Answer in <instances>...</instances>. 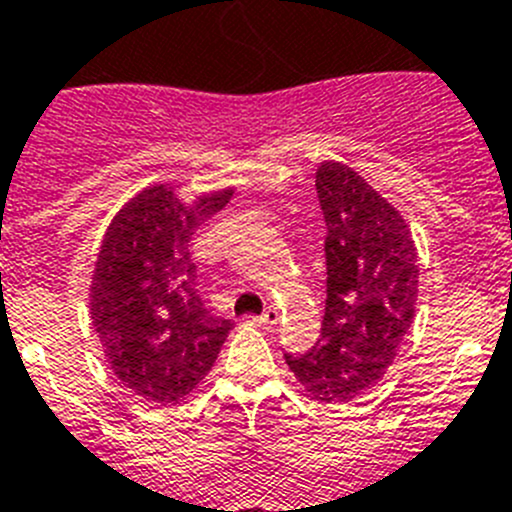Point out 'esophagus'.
<instances>
[{"label": "esophagus", "mask_w": 512, "mask_h": 512, "mask_svg": "<svg viewBox=\"0 0 512 512\" xmlns=\"http://www.w3.org/2000/svg\"><path fill=\"white\" fill-rule=\"evenodd\" d=\"M277 320H279L277 310H274V307H269V310L261 312L259 318H256V323L264 325V328H274V325H277Z\"/></svg>", "instance_id": "esophagus-1"}]
</instances>
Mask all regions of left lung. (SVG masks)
I'll list each match as a JSON object with an SVG mask.
<instances>
[{
	"instance_id": "8db88e82",
	"label": "left lung",
	"mask_w": 512,
	"mask_h": 512,
	"mask_svg": "<svg viewBox=\"0 0 512 512\" xmlns=\"http://www.w3.org/2000/svg\"><path fill=\"white\" fill-rule=\"evenodd\" d=\"M325 228V315L307 354H284L315 400L348 402L379 382L413 323L418 253L400 212L354 169L315 174Z\"/></svg>"
}]
</instances>
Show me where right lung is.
I'll return each instance as SVG.
<instances>
[{"label": "right lung", "mask_w": 512, "mask_h": 512, "mask_svg": "<svg viewBox=\"0 0 512 512\" xmlns=\"http://www.w3.org/2000/svg\"><path fill=\"white\" fill-rule=\"evenodd\" d=\"M233 189L194 205L156 184L135 194L104 233L92 277V323L112 372L146 400L176 405L205 379L233 323L197 289L189 238Z\"/></svg>", "instance_id": "1"}]
</instances>
